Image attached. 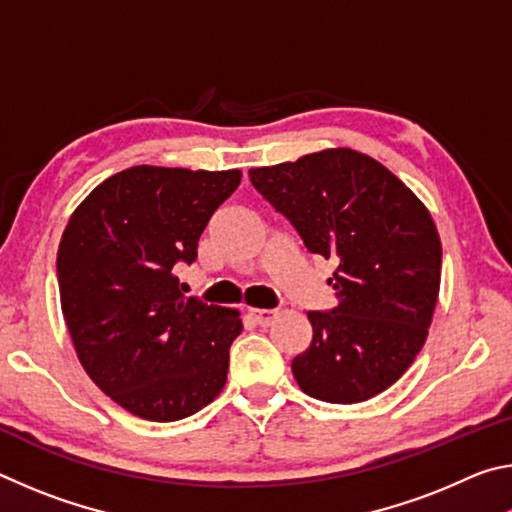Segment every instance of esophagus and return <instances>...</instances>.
<instances>
[{
	"label": "esophagus",
	"instance_id": "34e87169",
	"mask_svg": "<svg viewBox=\"0 0 512 512\" xmlns=\"http://www.w3.org/2000/svg\"><path fill=\"white\" fill-rule=\"evenodd\" d=\"M248 316L253 318L255 325L266 327V325H271L273 320L277 318V311L275 309H248Z\"/></svg>",
	"mask_w": 512,
	"mask_h": 512
}]
</instances>
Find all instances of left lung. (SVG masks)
Segmentation results:
<instances>
[{
	"mask_svg": "<svg viewBox=\"0 0 512 512\" xmlns=\"http://www.w3.org/2000/svg\"><path fill=\"white\" fill-rule=\"evenodd\" d=\"M309 253L336 259L339 305L307 311L309 348L291 361L307 395L354 404L386 391L418 357L440 289L443 248L418 196L352 149L248 171Z\"/></svg>",
	"mask_w": 512,
	"mask_h": 512,
	"instance_id": "8db88e82",
	"label": "left lung"
}]
</instances>
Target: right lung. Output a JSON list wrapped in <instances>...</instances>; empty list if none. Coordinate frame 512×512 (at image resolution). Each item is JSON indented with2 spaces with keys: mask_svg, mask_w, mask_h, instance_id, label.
Masks as SVG:
<instances>
[{
  "mask_svg": "<svg viewBox=\"0 0 512 512\" xmlns=\"http://www.w3.org/2000/svg\"><path fill=\"white\" fill-rule=\"evenodd\" d=\"M241 171L131 167L76 207L58 246L60 307L81 366L137 418L183 420L221 393L235 309L185 298L207 221Z\"/></svg>",
  "mask_w": 512,
  "mask_h": 512,
  "instance_id": "1",
  "label": "right lung"
}]
</instances>
